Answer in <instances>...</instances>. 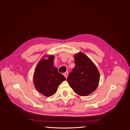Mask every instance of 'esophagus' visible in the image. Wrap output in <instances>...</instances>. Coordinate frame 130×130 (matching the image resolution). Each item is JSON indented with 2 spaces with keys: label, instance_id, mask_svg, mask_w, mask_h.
Here are the masks:
<instances>
[{
  "label": "esophagus",
  "instance_id": "esophagus-1",
  "mask_svg": "<svg viewBox=\"0 0 130 130\" xmlns=\"http://www.w3.org/2000/svg\"><path fill=\"white\" fill-rule=\"evenodd\" d=\"M63 75H64V76L66 77V78L67 77V76H68V72H65L64 73H63Z\"/></svg>",
  "mask_w": 130,
  "mask_h": 130
}]
</instances>
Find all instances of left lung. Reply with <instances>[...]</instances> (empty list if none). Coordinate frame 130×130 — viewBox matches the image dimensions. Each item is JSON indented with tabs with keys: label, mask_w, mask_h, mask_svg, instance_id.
<instances>
[{
	"label": "left lung",
	"mask_w": 130,
	"mask_h": 130,
	"mask_svg": "<svg viewBox=\"0 0 130 130\" xmlns=\"http://www.w3.org/2000/svg\"><path fill=\"white\" fill-rule=\"evenodd\" d=\"M75 66L67 77V81L74 92L80 96H87L96 89L100 74L96 66L82 53L74 56Z\"/></svg>",
	"instance_id": "1"
}]
</instances>
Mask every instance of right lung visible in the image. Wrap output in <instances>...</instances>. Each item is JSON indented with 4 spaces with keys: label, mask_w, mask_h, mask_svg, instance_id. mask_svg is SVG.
<instances>
[{
    "label": "right lung",
    "mask_w": 130,
    "mask_h": 130,
    "mask_svg": "<svg viewBox=\"0 0 130 130\" xmlns=\"http://www.w3.org/2000/svg\"><path fill=\"white\" fill-rule=\"evenodd\" d=\"M53 56L48 59H43L36 66L34 75V83L36 89L46 96H50L56 93L59 85L66 80L63 75L54 67Z\"/></svg>",
    "instance_id": "right-lung-1"
}]
</instances>
